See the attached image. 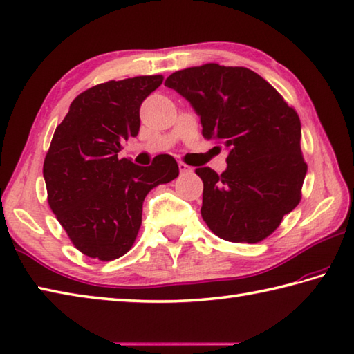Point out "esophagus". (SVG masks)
I'll return each instance as SVG.
<instances>
[{"label": "esophagus", "instance_id": "1", "mask_svg": "<svg viewBox=\"0 0 354 354\" xmlns=\"http://www.w3.org/2000/svg\"><path fill=\"white\" fill-rule=\"evenodd\" d=\"M178 169H180V174H188V172H191V166H188L183 162H178Z\"/></svg>", "mask_w": 354, "mask_h": 354}]
</instances>
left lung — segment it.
Segmentation results:
<instances>
[{"label": "left lung", "mask_w": 354, "mask_h": 354, "mask_svg": "<svg viewBox=\"0 0 354 354\" xmlns=\"http://www.w3.org/2000/svg\"><path fill=\"white\" fill-rule=\"evenodd\" d=\"M165 86L192 104L203 137L230 151L222 174L196 169L205 223L228 242H262L302 198L306 163L296 109L259 73L237 66H194L171 73Z\"/></svg>", "instance_id": "left-lung-1"}]
</instances>
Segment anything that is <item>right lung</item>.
I'll list each match as a JSON object with an SVG mask.
<instances>
[{
	"mask_svg": "<svg viewBox=\"0 0 354 354\" xmlns=\"http://www.w3.org/2000/svg\"><path fill=\"white\" fill-rule=\"evenodd\" d=\"M162 82L163 75H142L92 86L57 126L43 165L48 202L84 256L108 262L126 254L142 226L145 197L178 176L168 154L151 166L118 158L138 134L140 104Z\"/></svg>",
	"mask_w": 354,
	"mask_h": 354,
	"instance_id": "obj_1",
	"label": "right lung"
}]
</instances>
